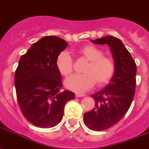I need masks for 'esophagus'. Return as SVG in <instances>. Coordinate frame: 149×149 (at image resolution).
<instances>
[{
    "label": "esophagus",
    "mask_w": 149,
    "mask_h": 149,
    "mask_svg": "<svg viewBox=\"0 0 149 149\" xmlns=\"http://www.w3.org/2000/svg\"><path fill=\"white\" fill-rule=\"evenodd\" d=\"M76 97H84V94H75Z\"/></svg>",
    "instance_id": "esophagus-1"
}]
</instances>
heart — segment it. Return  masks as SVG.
I'll use <instances>...</instances> for the list:
<instances>
[{"label":"heart","mask_w":149,"mask_h":149,"mask_svg":"<svg viewBox=\"0 0 149 149\" xmlns=\"http://www.w3.org/2000/svg\"><path fill=\"white\" fill-rule=\"evenodd\" d=\"M78 53L88 63L84 68L82 74H73L66 78L65 86L68 89L82 93L88 91L97 83L104 86L110 81L115 72L113 60L104 56V52L94 45H86L78 50ZM55 65L61 75L68 76L73 71V61L67 52H61L57 56Z\"/></svg>","instance_id":"1"}]
</instances>
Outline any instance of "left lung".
Instances as JSON below:
<instances>
[{
	"instance_id": "8db88e82",
	"label": "left lung",
	"mask_w": 149,
	"mask_h": 149,
	"mask_svg": "<svg viewBox=\"0 0 149 149\" xmlns=\"http://www.w3.org/2000/svg\"><path fill=\"white\" fill-rule=\"evenodd\" d=\"M93 43L107 45L115 63V72L104 89L92 94L95 107L84 114V122L89 129L103 131L117 123L132 104L136 91V62L120 39L108 36L91 40Z\"/></svg>"
}]
</instances>
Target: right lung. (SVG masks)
<instances>
[{"mask_svg":"<svg viewBox=\"0 0 149 149\" xmlns=\"http://www.w3.org/2000/svg\"><path fill=\"white\" fill-rule=\"evenodd\" d=\"M68 45L61 38L45 36L19 59L14 77L17 101L24 117L35 126H56L66 103L75 98L73 92L61 91V75L55 65L57 56Z\"/></svg>","mask_w":149,"mask_h":149,"instance_id":"obj_1","label":"right lung"}]
</instances>
